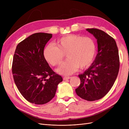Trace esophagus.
I'll list each match as a JSON object with an SVG mask.
<instances>
[{
    "instance_id": "obj_1",
    "label": "esophagus",
    "mask_w": 129,
    "mask_h": 129,
    "mask_svg": "<svg viewBox=\"0 0 129 129\" xmlns=\"http://www.w3.org/2000/svg\"><path fill=\"white\" fill-rule=\"evenodd\" d=\"M71 78V77H69V76H67V77H63V80H68L69 79Z\"/></svg>"
}]
</instances>
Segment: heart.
Returning <instances> with one entry per match:
<instances>
[{
    "instance_id": "b5f03b06",
    "label": "heart",
    "mask_w": 129,
    "mask_h": 129,
    "mask_svg": "<svg viewBox=\"0 0 129 129\" xmlns=\"http://www.w3.org/2000/svg\"><path fill=\"white\" fill-rule=\"evenodd\" d=\"M96 45L94 40L89 37H83L70 35L60 38L54 44L46 46L43 51L45 60L53 66L60 64L66 54L67 58L56 70L63 75H70L79 67L89 66L95 56Z\"/></svg>"
}]
</instances>
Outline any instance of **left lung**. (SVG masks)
Returning <instances> with one entry per match:
<instances>
[{"label":"left lung","instance_id":"8db88e82","mask_svg":"<svg viewBox=\"0 0 129 129\" xmlns=\"http://www.w3.org/2000/svg\"><path fill=\"white\" fill-rule=\"evenodd\" d=\"M97 39L98 53L90 66L78 75L79 86L75 89L77 95L87 101L104 97L113 86L119 70V56L116 41L104 31L87 29Z\"/></svg>","mask_w":129,"mask_h":129}]
</instances>
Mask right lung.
<instances>
[{
    "instance_id": "right-lung-1",
    "label": "right lung",
    "mask_w": 129,
    "mask_h": 129,
    "mask_svg": "<svg viewBox=\"0 0 129 129\" xmlns=\"http://www.w3.org/2000/svg\"><path fill=\"white\" fill-rule=\"evenodd\" d=\"M52 37L50 33L33 34L18 44L13 57L12 72L17 88L27 101L36 105L51 100L63 81L43 55L44 47Z\"/></svg>"
}]
</instances>
